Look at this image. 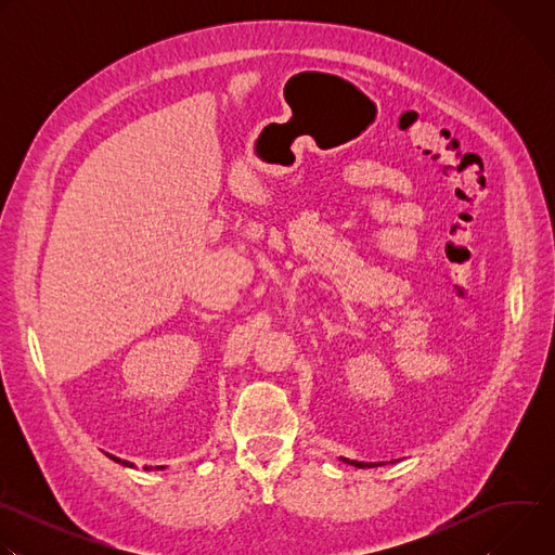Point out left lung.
I'll list each match as a JSON object with an SVG mask.
<instances>
[{"label":"left lung","instance_id":"1","mask_svg":"<svg viewBox=\"0 0 555 555\" xmlns=\"http://www.w3.org/2000/svg\"><path fill=\"white\" fill-rule=\"evenodd\" d=\"M343 461H347V463H351L356 467H377V465H382V463H362V461H349V459H343Z\"/></svg>","mask_w":555,"mask_h":555}]
</instances>
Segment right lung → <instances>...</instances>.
<instances>
[{"mask_svg": "<svg viewBox=\"0 0 555 555\" xmlns=\"http://www.w3.org/2000/svg\"><path fill=\"white\" fill-rule=\"evenodd\" d=\"M107 456H109V459H114V461H116V463H120V465H129V467H133V463H129V461H122V459H118V456H112V454H107ZM144 469H153V467H149V465H146ZM155 469H165V465L155 467Z\"/></svg>", "mask_w": 555, "mask_h": 555, "instance_id": "add662e5", "label": "right lung"}]
</instances>
